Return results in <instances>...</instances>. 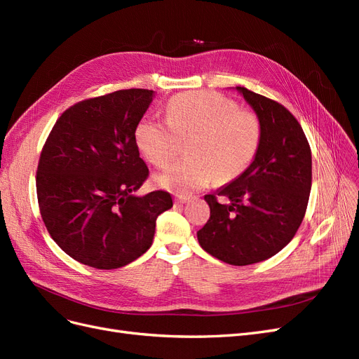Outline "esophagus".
<instances>
[{
  "label": "esophagus",
  "instance_id": "esophagus-1",
  "mask_svg": "<svg viewBox=\"0 0 359 359\" xmlns=\"http://www.w3.org/2000/svg\"><path fill=\"white\" fill-rule=\"evenodd\" d=\"M190 201V196H186V194H175V202L177 203H186Z\"/></svg>",
  "mask_w": 359,
  "mask_h": 359
}]
</instances>
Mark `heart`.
Instances as JSON below:
<instances>
[{
  "label": "heart",
  "mask_w": 359,
  "mask_h": 359,
  "mask_svg": "<svg viewBox=\"0 0 359 359\" xmlns=\"http://www.w3.org/2000/svg\"><path fill=\"white\" fill-rule=\"evenodd\" d=\"M166 119H140L135 139L140 153L157 168L169 166L178 154L180 140H189V158L156 178L158 186L178 194H190L212 181H233L252 165L262 140L259 116L238 109L233 100L214 91L172 97Z\"/></svg>",
  "instance_id": "b5f03b06"
}]
</instances>
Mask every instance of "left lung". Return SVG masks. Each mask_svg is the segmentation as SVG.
I'll return each instance as SVG.
<instances>
[{
    "instance_id": "obj_1",
    "label": "left lung",
    "mask_w": 359,
    "mask_h": 359,
    "mask_svg": "<svg viewBox=\"0 0 359 359\" xmlns=\"http://www.w3.org/2000/svg\"><path fill=\"white\" fill-rule=\"evenodd\" d=\"M262 123L255 160L240 177L206 194L210 220L201 247L236 266L262 262L295 236L311 190V151L302 127L283 104L236 86Z\"/></svg>"
}]
</instances>
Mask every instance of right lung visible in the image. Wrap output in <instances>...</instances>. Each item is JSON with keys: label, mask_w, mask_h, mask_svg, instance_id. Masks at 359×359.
I'll return each mask as SVG.
<instances>
[{"label": "right lung", "mask_w": 359, "mask_h": 359, "mask_svg": "<svg viewBox=\"0 0 359 359\" xmlns=\"http://www.w3.org/2000/svg\"><path fill=\"white\" fill-rule=\"evenodd\" d=\"M151 90H119L73 104L49 133L37 168V199L52 240L97 269L126 266L153 244L168 191H136L149 170L135 130Z\"/></svg>", "instance_id": "right-lung-1"}]
</instances>
